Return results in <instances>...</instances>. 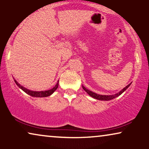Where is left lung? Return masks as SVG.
Instances as JSON below:
<instances>
[{"mask_svg":"<svg viewBox=\"0 0 149 149\" xmlns=\"http://www.w3.org/2000/svg\"><path fill=\"white\" fill-rule=\"evenodd\" d=\"M130 84H131V83L128 84V86H126L125 88H124L123 90H122L121 91H120V92L118 93H117V94H114V95H100V94H96V93L93 92H92V91L89 90H88L87 88H86L84 86H82V88H83V89L84 90L86 91V92L88 93V94L90 95V96L91 97H94V98L95 99H97V100H106V101H108V100H112L115 98V97H116L118 96H119L120 95H121L125 91L126 89H127L129 86H130Z\"/></svg>","mask_w":149,"mask_h":149,"instance_id":"left-lung-1","label":"left lung"}]
</instances>
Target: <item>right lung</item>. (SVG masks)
<instances>
[{"mask_svg": "<svg viewBox=\"0 0 149 149\" xmlns=\"http://www.w3.org/2000/svg\"><path fill=\"white\" fill-rule=\"evenodd\" d=\"M14 80H15V84H16L22 90L24 91V92H25L26 94L30 95V96H31L33 97H42L49 96L53 94V92H55V90H57V88H58V86H59V81H57V84L52 89H50V90H49L40 91V92H38V91H37H37H31L30 90H28V89L24 88L23 86L21 85V84H19L16 80H15V79H14Z\"/></svg>", "mask_w": 149, "mask_h": 149, "instance_id": "add662e5", "label": "right lung"}]
</instances>
